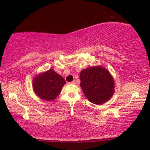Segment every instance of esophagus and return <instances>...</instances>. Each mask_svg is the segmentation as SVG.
Wrapping results in <instances>:
<instances>
[{
    "label": "esophagus",
    "instance_id": "1",
    "mask_svg": "<svg viewBox=\"0 0 150 150\" xmlns=\"http://www.w3.org/2000/svg\"><path fill=\"white\" fill-rule=\"evenodd\" d=\"M75 83H76V81H75V80H74L73 81L70 82V83H70V84H75Z\"/></svg>",
    "mask_w": 150,
    "mask_h": 150
}]
</instances>
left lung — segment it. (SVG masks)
Instances as JSON below:
<instances>
[{"label":"left lung","mask_w":150,"mask_h":150,"mask_svg":"<svg viewBox=\"0 0 150 150\" xmlns=\"http://www.w3.org/2000/svg\"><path fill=\"white\" fill-rule=\"evenodd\" d=\"M81 89L92 103L102 104L115 92V81L109 71L101 65L89 67L80 72Z\"/></svg>","instance_id":"obj_1"}]
</instances>
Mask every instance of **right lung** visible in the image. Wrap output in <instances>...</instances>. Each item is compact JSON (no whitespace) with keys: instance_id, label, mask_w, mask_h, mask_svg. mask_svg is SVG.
Instances as JSON below:
<instances>
[{"instance_id":"add662e5","label":"right lung","mask_w":150,"mask_h":150,"mask_svg":"<svg viewBox=\"0 0 150 150\" xmlns=\"http://www.w3.org/2000/svg\"><path fill=\"white\" fill-rule=\"evenodd\" d=\"M65 84L63 78L52 69L38 74L33 79V89L41 100L52 101L58 97Z\"/></svg>"}]
</instances>
